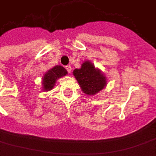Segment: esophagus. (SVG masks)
I'll list each match as a JSON object with an SVG mask.
<instances>
[{
    "instance_id": "34e87169",
    "label": "esophagus",
    "mask_w": 156,
    "mask_h": 156,
    "mask_svg": "<svg viewBox=\"0 0 156 156\" xmlns=\"http://www.w3.org/2000/svg\"><path fill=\"white\" fill-rule=\"evenodd\" d=\"M66 69H67V71L69 73H71L72 72V67L70 65H68V66H66Z\"/></svg>"
}]
</instances>
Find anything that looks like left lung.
I'll return each mask as SVG.
<instances>
[{
	"label": "left lung",
	"mask_w": 156,
	"mask_h": 156,
	"mask_svg": "<svg viewBox=\"0 0 156 156\" xmlns=\"http://www.w3.org/2000/svg\"><path fill=\"white\" fill-rule=\"evenodd\" d=\"M73 74L80 85L82 91L87 95L98 94L107 84L106 77L89 61H85L81 68L74 69Z\"/></svg>",
	"instance_id": "1"
}]
</instances>
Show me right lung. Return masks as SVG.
<instances>
[{
  "label": "right lung",
  "instance_id": "add662e5",
  "mask_svg": "<svg viewBox=\"0 0 156 156\" xmlns=\"http://www.w3.org/2000/svg\"><path fill=\"white\" fill-rule=\"evenodd\" d=\"M68 74V72L63 67L57 65L50 70H48L42 78V89L43 91L51 90L54 87L58 78Z\"/></svg>",
  "mask_w": 156,
  "mask_h": 156
}]
</instances>
